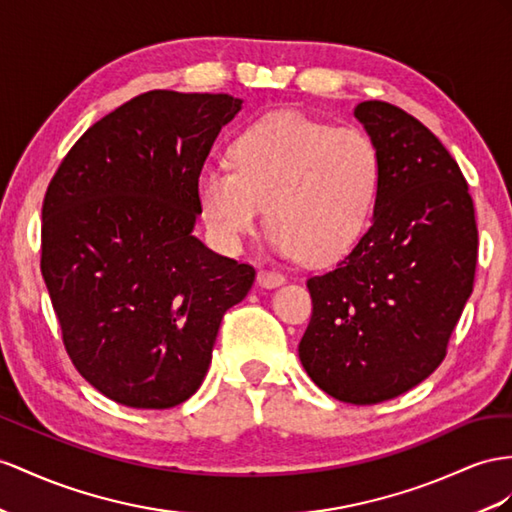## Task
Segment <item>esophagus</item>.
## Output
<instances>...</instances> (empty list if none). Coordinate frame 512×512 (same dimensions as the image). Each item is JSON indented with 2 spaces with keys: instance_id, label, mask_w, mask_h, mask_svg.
Masks as SVG:
<instances>
[{
  "instance_id": "34e87169",
  "label": "esophagus",
  "mask_w": 512,
  "mask_h": 512,
  "mask_svg": "<svg viewBox=\"0 0 512 512\" xmlns=\"http://www.w3.org/2000/svg\"><path fill=\"white\" fill-rule=\"evenodd\" d=\"M257 283L261 287H268V290H272V287H279L285 283V277L281 272H274V270H259L257 272Z\"/></svg>"
}]
</instances>
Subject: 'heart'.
I'll return each instance as SVG.
<instances>
[{
  "mask_svg": "<svg viewBox=\"0 0 512 512\" xmlns=\"http://www.w3.org/2000/svg\"><path fill=\"white\" fill-rule=\"evenodd\" d=\"M381 153L357 127L283 110L261 116L231 144V164H205L196 201L214 238L238 248L266 214L270 244L313 264L339 259L370 227Z\"/></svg>",
  "mask_w": 512,
  "mask_h": 512,
  "instance_id": "b5f03b06",
  "label": "heart"
}]
</instances>
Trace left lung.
<instances>
[{
    "label": "left lung",
    "instance_id": "8db88e82",
    "mask_svg": "<svg viewBox=\"0 0 512 512\" xmlns=\"http://www.w3.org/2000/svg\"><path fill=\"white\" fill-rule=\"evenodd\" d=\"M381 153L372 225L337 268L307 281L313 316L298 357L322 391L378 404L439 368L474 290L478 229L454 157L385 101L355 108Z\"/></svg>",
    "mask_w": 512,
    "mask_h": 512
}]
</instances>
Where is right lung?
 <instances>
[{"label":"right lung","mask_w":512,"mask_h":512,"mask_svg":"<svg viewBox=\"0 0 512 512\" xmlns=\"http://www.w3.org/2000/svg\"><path fill=\"white\" fill-rule=\"evenodd\" d=\"M244 101L151 90L90 127L43 203L41 270L69 357L103 396L170 409L201 387L255 268L194 235L196 175Z\"/></svg>","instance_id":"1"}]
</instances>
